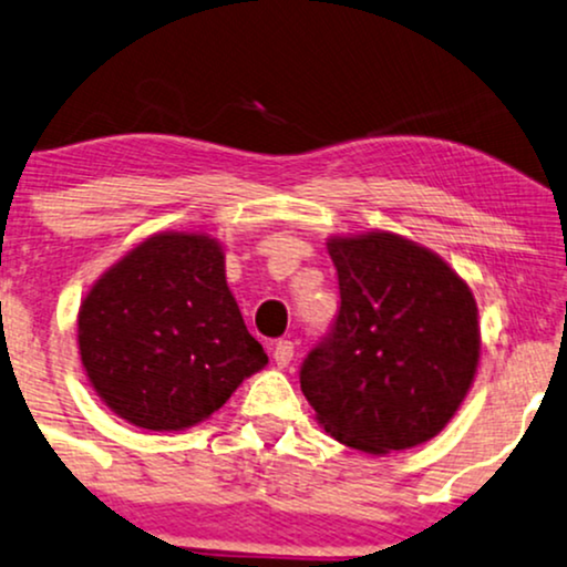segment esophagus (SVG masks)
Here are the masks:
<instances>
[{
  "mask_svg": "<svg viewBox=\"0 0 567 567\" xmlns=\"http://www.w3.org/2000/svg\"><path fill=\"white\" fill-rule=\"evenodd\" d=\"M292 353H296V350H292V342L290 340H279L277 346H275V350H271V355H275V363H277L279 369L288 367V363L292 361Z\"/></svg>",
  "mask_w": 567,
  "mask_h": 567,
  "instance_id": "esophagus-1",
  "label": "esophagus"
}]
</instances>
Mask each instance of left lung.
Segmentation results:
<instances>
[{
  "label": "left lung",
  "mask_w": 567,
  "mask_h": 567,
  "mask_svg": "<svg viewBox=\"0 0 567 567\" xmlns=\"http://www.w3.org/2000/svg\"><path fill=\"white\" fill-rule=\"evenodd\" d=\"M340 311L300 367L319 424L379 455L432 440L474 384L482 332L468 285L395 233L329 238Z\"/></svg>",
  "instance_id": "8db88e82"
}]
</instances>
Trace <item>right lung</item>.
Listing matches in <instances>:
<instances>
[{
	"mask_svg": "<svg viewBox=\"0 0 567 567\" xmlns=\"http://www.w3.org/2000/svg\"><path fill=\"white\" fill-rule=\"evenodd\" d=\"M78 348L96 395L127 424L181 432L269 363L248 334L209 235L159 233L93 282Z\"/></svg>",
	"mask_w": 567,
	"mask_h": 567,
	"instance_id": "obj_1",
	"label": "right lung"
}]
</instances>
